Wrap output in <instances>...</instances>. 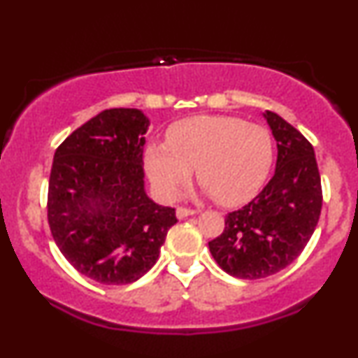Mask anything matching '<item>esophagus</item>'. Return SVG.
<instances>
[{"mask_svg": "<svg viewBox=\"0 0 358 358\" xmlns=\"http://www.w3.org/2000/svg\"><path fill=\"white\" fill-rule=\"evenodd\" d=\"M199 210H192V208H185V207H178L176 208V219H187V217H192V215H196Z\"/></svg>", "mask_w": 358, "mask_h": 358, "instance_id": "1", "label": "esophagus"}]
</instances>
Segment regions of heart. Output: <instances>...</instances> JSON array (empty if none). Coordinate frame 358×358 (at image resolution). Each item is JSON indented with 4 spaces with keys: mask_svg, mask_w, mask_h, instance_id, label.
Masks as SVG:
<instances>
[{
    "mask_svg": "<svg viewBox=\"0 0 358 358\" xmlns=\"http://www.w3.org/2000/svg\"><path fill=\"white\" fill-rule=\"evenodd\" d=\"M273 158L268 127L231 116L185 119L168 131V145L151 143L145 153L148 176L163 199H175L196 170L205 192L225 207L256 195Z\"/></svg>",
    "mask_w": 358,
    "mask_h": 358,
    "instance_id": "1",
    "label": "heart"
}]
</instances>
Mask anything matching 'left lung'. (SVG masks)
I'll list each match as a JSON object with an SVG mask.
<instances>
[{
  "mask_svg": "<svg viewBox=\"0 0 358 358\" xmlns=\"http://www.w3.org/2000/svg\"><path fill=\"white\" fill-rule=\"evenodd\" d=\"M278 146L274 176L252 202L225 217L208 242L227 274L261 279L276 274L303 252L322 212V180L310 141L276 113H262Z\"/></svg>",
  "mask_w": 358,
  "mask_h": 358,
  "instance_id": "left-lung-1",
  "label": "left lung"
}]
</instances>
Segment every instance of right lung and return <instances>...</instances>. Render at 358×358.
I'll use <instances>...</instances> for the list:
<instances>
[{"label": "right lung", "instance_id": "1", "mask_svg": "<svg viewBox=\"0 0 358 358\" xmlns=\"http://www.w3.org/2000/svg\"><path fill=\"white\" fill-rule=\"evenodd\" d=\"M150 119L108 109L57 148L48 182V224L65 259L102 285H129L155 266L175 208L145 190Z\"/></svg>", "mask_w": 358, "mask_h": 358}]
</instances>
